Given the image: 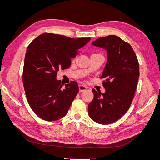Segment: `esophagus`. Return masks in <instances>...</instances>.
I'll return each mask as SVG.
<instances>
[{
	"label": "esophagus",
	"mask_w": 160,
	"mask_h": 160,
	"mask_svg": "<svg viewBox=\"0 0 160 160\" xmlns=\"http://www.w3.org/2000/svg\"><path fill=\"white\" fill-rule=\"evenodd\" d=\"M86 89H87V88H86L85 86H84V85H79V91H80V92L85 91Z\"/></svg>",
	"instance_id": "esophagus-1"
}]
</instances>
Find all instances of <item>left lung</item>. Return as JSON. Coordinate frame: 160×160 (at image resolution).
Wrapping results in <instances>:
<instances>
[{
    "label": "left lung",
    "instance_id": "left-lung-1",
    "mask_svg": "<svg viewBox=\"0 0 160 160\" xmlns=\"http://www.w3.org/2000/svg\"><path fill=\"white\" fill-rule=\"evenodd\" d=\"M92 45L105 49L108 61L101 79L104 93L92 89L94 98L88 105L90 118L106 125L113 123L127 112L132 103L139 77L136 55L129 43L118 36L99 38Z\"/></svg>",
    "mask_w": 160,
    "mask_h": 160
}]
</instances>
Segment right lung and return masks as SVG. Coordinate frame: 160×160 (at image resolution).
Masks as SVG:
<instances>
[{
	"label": "right lung",
	"mask_w": 160,
	"mask_h": 160,
	"mask_svg": "<svg viewBox=\"0 0 160 160\" xmlns=\"http://www.w3.org/2000/svg\"><path fill=\"white\" fill-rule=\"evenodd\" d=\"M90 39L43 33L28 46L22 83L28 103L38 117L53 122L68 112L79 92L78 84L72 81L62 89L61 81L56 79L57 72L69 68L71 58Z\"/></svg>",
	"instance_id": "right-lung-1"
}]
</instances>
